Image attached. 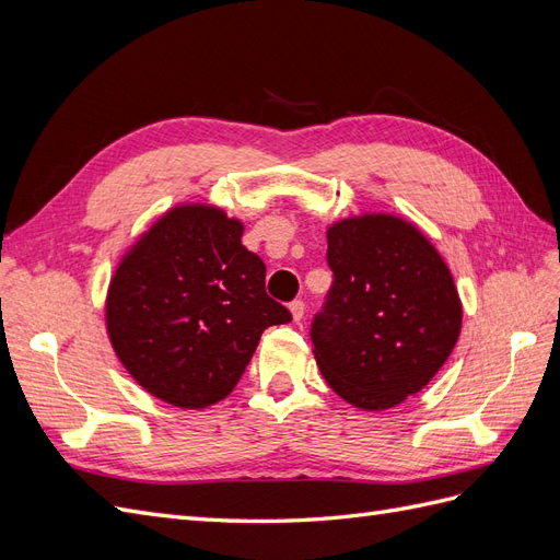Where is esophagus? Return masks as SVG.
<instances>
[{"label": "esophagus", "instance_id": "34e87169", "mask_svg": "<svg viewBox=\"0 0 560 560\" xmlns=\"http://www.w3.org/2000/svg\"><path fill=\"white\" fill-rule=\"evenodd\" d=\"M303 311H306V306H303V301H292V303H290L292 322H301V319H303Z\"/></svg>", "mask_w": 560, "mask_h": 560}]
</instances>
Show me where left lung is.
<instances>
[{
	"instance_id": "1",
	"label": "left lung",
	"mask_w": 560,
	"mask_h": 560,
	"mask_svg": "<svg viewBox=\"0 0 560 560\" xmlns=\"http://www.w3.org/2000/svg\"><path fill=\"white\" fill-rule=\"evenodd\" d=\"M327 261L334 282L311 327L317 369L358 409H393L434 378L460 336L451 270L425 233L387 212L334 222Z\"/></svg>"
}]
</instances>
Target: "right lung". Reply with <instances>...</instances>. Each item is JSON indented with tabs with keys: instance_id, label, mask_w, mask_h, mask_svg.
<instances>
[{
	"instance_id": "obj_1",
	"label": "right lung",
	"mask_w": 560,
	"mask_h": 560,
	"mask_svg": "<svg viewBox=\"0 0 560 560\" xmlns=\"http://www.w3.org/2000/svg\"><path fill=\"white\" fill-rule=\"evenodd\" d=\"M243 222L210 202L163 212L118 261L105 325L118 362L151 397L208 409L238 385L264 329L290 311L266 294Z\"/></svg>"
}]
</instances>
